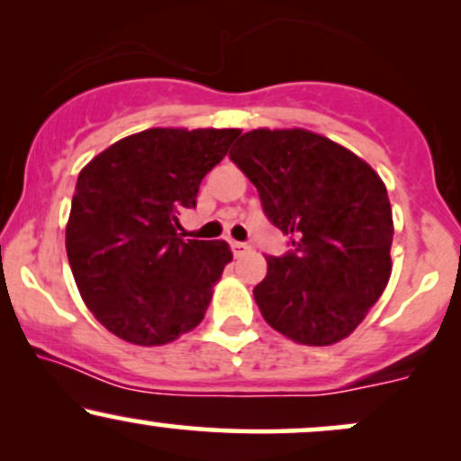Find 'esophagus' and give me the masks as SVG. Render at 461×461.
<instances>
[{"instance_id": "1", "label": "esophagus", "mask_w": 461, "mask_h": 461, "mask_svg": "<svg viewBox=\"0 0 461 461\" xmlns=\"http://www.w3.org/2000/svg\"><path fill=\"white\" fill-rule=\"evenodd\" d=\"M230 245H231V251H234V256H242V253L251 249L247 245V242H238V240H231Z\"/></svg>"}]
</instances>
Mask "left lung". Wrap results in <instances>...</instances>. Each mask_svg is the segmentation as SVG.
<instances>
[{
  "label": "left lung",
  "instance_id": "left-lung-1",
  "mask_svg": "<svg viewBox=\"0 0 461 461\" xmlns=\"http://www.w3.org/2000/svg\"><path fill=\"white\" fill-rule=\"evenodd\" d=\"M230 158L288 234L290 249L267 258V277L253 288L264 321L299 345L347 338L393 271L384 182L356 153L305 130L247 131Z\"/></svg>",
  "mask_w": 461,
  "mask_h": 461
}]
</instances>
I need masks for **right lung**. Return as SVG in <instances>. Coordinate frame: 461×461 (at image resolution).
Listing matches in <instances>:
<instances>
[{"label": "right lung", "instance_id": "obj_1", "mask_svg": "<svg viewBox=\"0 0 461 461\" xmlns=\"http://www.w3.org/2000/svg\"><path fill=\"white\" fill-rule=\"evenodd\" d=\"M238 130L153 128L93 158L79 173L67 256L84 303L108 331L156 347L199 325L231 260L225 240H184L179 214Z\"/></svg>", "mask_w": 461, "mask_h": 461}]
</instances>
